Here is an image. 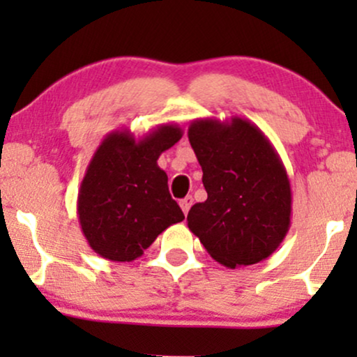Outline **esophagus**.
I'll list each match as a JSON object with an SVG mask.
<instances>
[{
    "label": "esophagus",
    "mask_w": 357,
    "mask_h": 357,
    "mask_svg": "<svg viewBox=\"0 0 357 357\" xmlns=\"http://www.w3.org/2000/svg\"><path fill=\"white\" fill-rule=\"evenodd\" d=\"M179 206H181L184 215H188V211H190V208L192 206V196H186V198H183L181 202H179Z\"/></svg>",
    "instance_id": "obj_1"
}]
</instances>
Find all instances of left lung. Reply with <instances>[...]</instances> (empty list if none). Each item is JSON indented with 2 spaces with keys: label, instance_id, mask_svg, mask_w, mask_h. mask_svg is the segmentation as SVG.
<instances>
[{
  "label": "left lung",
  "instance_id": "8db88e82",
  "mask_svg": "<svg viewBox=\"0 0 357 357\" xmlns=\"http://www.w3.org/2000/svg\"><path fill=\"white\" fill-rule=\"evenodd\" d=\"M188 139L203 169L204 203L188 213V228L228 268L272 255L292 216V190L280 155L255 124L196 119Z\"/></svg>",
  "mask_w": 357,
  "mask_h": 357
}]
</instances>
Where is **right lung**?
Segmentation results:
<instances>
[{
    "label": "right lung",
    "instance_id": "1",
    "mask_svg": "<svg viewBox=\"0 0 357 357\" xmlns=\"http://www.w3.org/2000/svg\"><path fill=\"white\" fill-rule=\"evenodd\" d=\"M183 137L162 124L136 139L130 130L107 134L82 179L77 215L90 248L110 261H132L171 225L184 220L171 198L158 159Z\"/></svg>",
    "mask_w": 357,
    "mask_h": 357
}]
</instances>
